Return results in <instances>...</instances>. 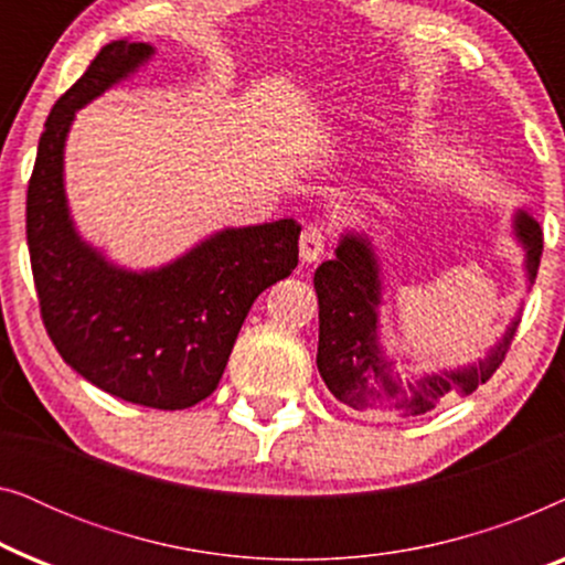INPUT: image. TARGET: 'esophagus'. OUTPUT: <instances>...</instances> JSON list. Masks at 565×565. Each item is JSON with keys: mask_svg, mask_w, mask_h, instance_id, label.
<instances>
[{"mask_svg": "<svg viewBox=\"0 0 565 565\" xmlns=\"http://www.w3.org/2000/svg\"><path fill=\"white\" fill-rule=\"evenodd\" d=\"M300 259L303 262H316L327 249V236H323V228L316 226V223H308L303 228V234H300Z\"/></svg>", "mask_w": 565, "mask_h": 565, "instance_id": "1", "label": "esophagus"}]
</instances>
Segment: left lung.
I'll return each mask as SVG.
<instances>
[{
  "label": "left lung",
  "mask_w": 565,
  "mask_h": 565,
  "mask_svg": "<svg viewBox=\"0 0 565 565\" xmlns=\"http://www.w3.org/2000/svg\"><path fill=\"white\" fill-rule=\"evenodd\" d=\"M516 234L527 252V277L535 280L543 231L527 213L516 215ZM319 296V373L327 388L352 408H375L398 416L427 414L450 396H468L497 373L512 347L516 321L499 339V344L473 367L455 373L401 383L393 360L377 344V303L381 277L365 238L347 234L337 246V259L323 262L313 277Z\"/></svg>",
  "instance_id": "obj_1"
}]
</instances>
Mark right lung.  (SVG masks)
<instances>
[{"label":"right lung","mask_w":565,"mask_h":565,"mask_svg":"<svg viewBox=\"0 0 565 565\" xmlns=\"http://www.w3.org/2000/svg\"><path fill=\"white\" fill-rule=\"evenodd\" d=\"M151 53L146 43L105 45L58 97L38 141L25 228L43 327L66 365L110 396L177 412L218 388L252 303L296 269L300 226L285 218L221 231L141 275L107 265L76 236L64 195L68 126Z\"/></svg>","instance_id":"add662e5"}]
</instances>
